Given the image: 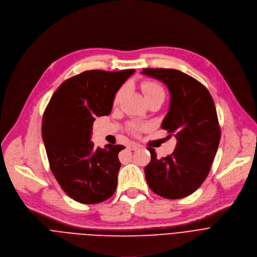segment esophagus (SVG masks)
Returning <instances> with one entry per match:
<instances>
[{
  "mask_svg": "<svg viewBox=\"0 0 257 257\" xmlns=\"http://www.w3.org/2000/svg\"><path fill=\"white\" fill-rule=\"evenodd\" d=\"M127 148L132 151H138L141 149V145L140 144H137V143H131L127 145Z\"/></svg>",
  "mask_w": 257,
  "mask_h": 257,
  "instance_id": "1",
  "label": "esophagus"
}]
</instances>
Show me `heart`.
Segmentation results:
<instances>
[{"label": "heart", "mask_w": 257, "mask_h": 257, "mask_svg": "<svg viewBox=\"0 0 257 257\" xmlns=\"http://www.w3.org/2000/svg\"><path fill=\"white\" fill-rule=\"evenodd\" d=\"M141 88L142 91L145 95L146 100L153 98V97H157V96H165V91L163 89V87L157 83V82H153V81H144L141 84ZM125 94V87H120L113 98V104H118L119 102L121 101V99L123 98ZM143 128V125L137 124V123H133L130 125V130L131 132L137 134L139 132H141V130Z\"/></svg>", "instance_id": "heart-1"}]
</instances>
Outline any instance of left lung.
I'll return each instance as SVG.
<instances>
[{
    "mask_svg": "<svg viewBox=\"0 0 257 257\" xmlns=\"http://www.w3.org/2000/svg\"><path fill=\"white\" fill-rule=\"evenodd\" d=\"M142 74L167 86L170 105L161 127L177 140L174 152L161 159L148 148L151 161L145 167L147 183L162 197H185L207 178L219 147L221 131L214 100L206 87L180 71L144 69Z\"/></svg>",
    "mask_w": 257,
    "mask_h": 257,
    "instance_id": "obj_1",
    "label": "left lung"
}]
</instances>
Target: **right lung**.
<instances>
[{"instance_id": "right-lung-1", "label": "right lung", "mask_w": 257, "mask_h": 257, "mask_svg": "<svg viewBox=\"0 0 257 257\" xmlns=\"http://www.w3.org/2000/svg\"><path fill=\"white\" fill-rule=\"evenodd\" d=\"M135 70H92L65 81L50 98L42 118V140L49 166L64 191L74 200L93 204L115 191L121 145L94 148L96 116L109 115L113 98Z\"/></svg>"}]
</instances>
